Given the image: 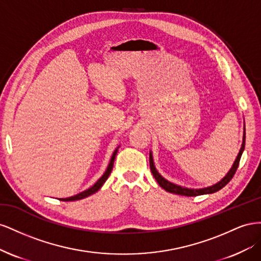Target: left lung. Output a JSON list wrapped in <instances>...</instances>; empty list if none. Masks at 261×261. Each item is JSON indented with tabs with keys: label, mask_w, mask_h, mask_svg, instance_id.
Listing matches in <instances>:
<instances>
[{
	"label": "left lung",
	"mask_w": 261,
	"mask_h": 261,
	"mask_svg": "<svg viewBox=\"0 0 261 261\" xmlns=\"http://www.w3.org/2000/svg\"><path fill=\"white\" fill-rule=\"evenodd\" d=\"M244 148H245V129H244V136H243V143H242V147L240 150V153H238L237 158L233 164L232 168L229 169V172L226 174V176L223 178L222 180H220L218 184H215L213 186H210V187H206V188H202V189H190V188H185L181 187V186H178L175 185L173 182H170L168 180H166L165 178L163 176H161V174L156 170L155 165H154V162H153V156L152 153L150 152V167H151V172L154 176V178L156 179V181L159 182V185L163 189H165L168 192H172L175 193V195H180V196H187V197H195V196H200V195H206V193H213V192H217L220 189H222L224 186H226L229 180L232 179L233 176L235 175L236 170L238 165H240V161L242 158V154L244 152Z\"/></svg>",
	"instance_id": "1"
}]
</instances>
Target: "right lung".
Returning <instances> with one entry per match:
<instances>
[{"instance_id": "obj_1", "label": "right lung", "mask_w": 261, "mask_h": 261, "mask_svg": "<svg viewBox=\"0 0 261 261\" xmlns=\"http://www.w3.org/2000/svg\"><path fill=\"white\" fill-rule=\"evenodd\" d=\"M117 152H118V148H116L114 154H113V156H111L110 162H109V165H108V167H107V169H106V172L103 173V175L99 178V179H98L97 181H96V184H94V185L92 186L91 188H88V189L85 190V191H82V192L77 193L76 196L69 197V198H62V199H60V200H61V201H75V200H81V199H84V198H86V197H88V196L93 195V193H95V192H97V191L101 188V186H102L103 184H105V181L107 180V178L109 177V175H110V173H111V170H113L114 162H115V158H116Z\"/></svg>"}]
</instances>
